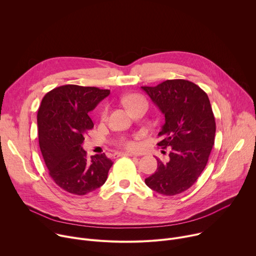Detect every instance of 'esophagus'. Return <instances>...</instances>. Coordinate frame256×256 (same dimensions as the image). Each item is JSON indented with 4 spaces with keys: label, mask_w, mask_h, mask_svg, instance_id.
I'll list each match as a JSON object with an SVG mask.
<instances>
[{
    "label": "esophagus",
    "mask_w": 256,
    "mask_h": 256,
    "mask_svg": "<svg viewBox=\"0 0 256 256\" xmlns=\"http://www.w3.org/2000/svg\"><path fill=\"white\" fill-rule=\"evenodd\" d=\"M116 158H119V156H134L133 154H130V152H116L115 154Z\"/></svg>",
    "instance_id": "esophagus-1"
}]
</instances>
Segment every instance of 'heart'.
<instances>
[{
  "label": "heart",
  "mask_w": 256,
  "mask_h": 256,
  "mask_svg": "<svg viewBox=\"0 0 256 256\" xmlns=\"http://www.w3.org/2000/svg\"><path fill=\"white\" fill-rule=\"evenodd\" d=\"M123 104H125V106L130 110L134 106L140 104V102H146V100L140 94H130V96H127L123 98ZM106 116V110H104L102 115H100V118L102 119H104ZM117 144L120 146L121 148H124L128 150H134L136 148V144L135 141L131 138H128V137H121L119 138L117 141Z\"/></svg>",
  "instance_id": "obj_1"
}]
</instances>
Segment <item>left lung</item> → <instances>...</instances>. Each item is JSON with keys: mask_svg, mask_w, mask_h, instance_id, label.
Instances as JSON below:
<instances>
[{"mask_svg": "<svg viewBox=\"0 0 256 256\" xmlns=\"http://www.w3.org/2000/svg\"><path fill=\"white\" fill-rule=\"evenodd\" d=\"M141 88L164 115L158 146L171 148L168 160L156 158V171L146 184L166 196L182 193L202 173L214 144L216 121L208 96L198 85L184 79Z\"/></svg>", "mask_w": 256, "mask_h": 256, "instance_id": "left-lung-1", "label": "left lung"}]
</instances>
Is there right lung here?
Segmentation results:
<instances>
[{"mask_svg": "<svg viewBox=\"0 0 256 256\" xmlns=\"http://www.w3.org/2000/svg\"><path fill=\"white\" fill-rule=\"evenodd\" d=\"M108 90L67 84L48 92L38 112L40 148L48 174L63 190L85 195L104 184L112 162L104 154L88 158L84 137L94 128L88 116Z\"/></svg>", "mask_w": 256, "mask_h": 256, "instance_id": "add662e5", "label": "right lung"}]
</instances>
